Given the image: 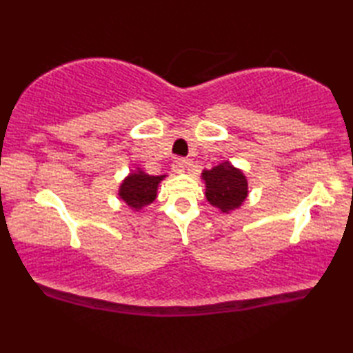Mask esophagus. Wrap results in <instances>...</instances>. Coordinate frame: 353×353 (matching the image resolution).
<instances>
[{
	"mask_svg": "<svg viewBox=\"0 0 353 353\" xmlns=\"http://www.w3.org/2000/svg\"><path fill=\"white\" fill-rule=\"evenodd\" d=\"M188 165H190L188 159H185V157H179V159L174 161V163H172V171L181 174V172H185V170L188 168Z\"/></svg>",
	"mask_w": 353,
	"mask_h": 353,
	"instance_id": "1",
	"label": "esophagus"
}]
</instances>
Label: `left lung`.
I'll return each mask as SVG.
<instances>
[{
	"mask_svg": "<svg viewBox=\"0 0 353 353\" xmlns=\"http://www.w3.org/2000/svg\"><path fill=\"white\" fill-rule=\"evenodd\" d=\"M201 177L206 183L208 201L221 212L229 214L241 206L249 192L245 176L229 162H223L212 170H205Z\"/></svg>",
	"mask_w": 353,
	"mask_h": 353,
	"instance_id": "obj_1",
	"label": "left lung"
}]
</instances>
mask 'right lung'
I'll return each instance as SVG.
<instances>
[{
	"instance_id": "add662e5",
	"label": "right lung",
	"mask_w": 353,
	"mask_h": 353,
	"mask_svg": "<svg viewBox=\"0 0 353 353\" xmlns=\"http://www.w3.org/2000/svg\"><path fill=\"white\" fill-rule=\"evenodd\" d=\"M165 176H150L144 171L138 170L137 172H130L129 177L119 186V194L124 203L138 211L144 206L150 205L156 199L157 185Z\"/></svg>"
}]
</instances>
